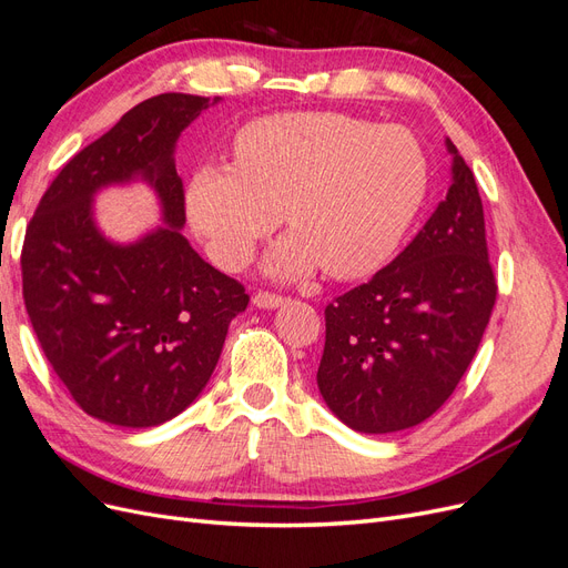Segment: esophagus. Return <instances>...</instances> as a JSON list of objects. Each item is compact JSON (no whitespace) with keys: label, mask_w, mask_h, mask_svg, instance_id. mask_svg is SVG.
Returning <instances> with one entry per match:
<instances>
[{"label":"esophagus","mask_w":568,"mask_h":568,"mask_svg":"<svg viewBox=\"0 0 568 568\" xmlns=\"http://www.w3.org/2000/svg\"><path fill=\"white\" fill-rule=\"evenodd\" d=\"M284 303H286L284 296L267 294V291H257V294L253 296V305L263 307V311H274V307H282Z\"/></svg>","instance_id":"1"}]
</instances>
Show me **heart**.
<instances>
[{
    "mask_svg": "<svg viewBox=\"0 0 568 568\" xmlns=\"http://www.w3.org/2000/svg\"><path fill=\"white\" fill-rule=\"evenodd\" d=\"M432 182L417 134L332 111H294L246 123L234 165H205L186 186V220L222 267L248 261L257 239L294 230L265 255L280 280L317 265L334 280L384 267L417 220Z\"/></svg>",
    "mask_w": 568,
    "mask_h": 568,
    "instance_id": "obj_1",
    "label": "heart"
}]
</instances>
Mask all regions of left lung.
<instances>
[{"label":"left lung","instance_id":"1","mask_svg":"<svg viewBox=\"0 0 568 568\" xmlns=\"http://www.w3.org/2000/svg\"><path fill=\"white\" fill-rule=\"evenodd\" d=\"M453 156V184L419 234L367 284L326 305L317 369L322 398L359 434H395L450 398L488 326L497 284L484 203L469 165Z\"/></svg>","mask_w":568,"mask_h":568}]
</instances>
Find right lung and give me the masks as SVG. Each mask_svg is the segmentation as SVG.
I'll return each mask as SVG.
<instances>
[{
    "label": "right lung",
    "mask_w": 568,
    "mask_h": 568,
    "mask_svg": "<svg viewBox=\"0 0 568 568\" xmlns=\"http://www.w3.org/2000/svg\"><path fill=\"white\" fill-rule=\"evenodd\" d=\"M222 97L159 94L130 109L63 165L26 230L23 301L40 346L90 417L125 428L165 424L192 405L217 365L244 286L189 246L180 134ZM144 181L162 225L115 243L93 196Z\"/></svg>",
    "instance_id": "add662e5"
}]
</instances>
